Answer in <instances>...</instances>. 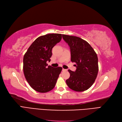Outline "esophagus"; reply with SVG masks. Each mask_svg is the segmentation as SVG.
I'll use <instances>...</instances> for the list:
<instances>
[{"mask_svg": "<svg viewBox=\"0 0 122 122\" xmlns=\"http://www.w3.org/2000/svg\"><path fill=\"white\" fill-rule=\"evenodd\" d=\"M62 71H67V70L65 69H62Z\"/></svg>", "mask_w": 122, "mask_h": 122, "instance_id": "obj_1", "label": "esophagus"}]
</instances>
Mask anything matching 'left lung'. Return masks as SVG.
I'll return each mask as SVG.
<instances>
[{
  "instance_id": "left-lung-1",
  "label": "left lung",
  "mask_w": 122,
  "mask_h": 122,
  "mask_svg": "<svg viewBox=\"0 0 122 122\" xmlns=\"http://www.w3.org/2000/svg\"><path fill=\"white\" fill-rule=\"evenodd\" d=\"M62 36L70 48L71 61L76 64L75 72L68 70L70 76L66 80V83L73 91H86L97 78L99 70L97 55L85 40L75 36Z\"/></svg>"
}]
</instances>
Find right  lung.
Masks as SVG:
<instances>
[{"mask_svg": "<svg viewBox=\"0 0 122 122\" xmlns=\"http://www.w3.org/2000/svg\"><path fill=\"white\" fill-rule=\"evenodd\" d=\"M61 34H50L40 36L28 48L23 57V72L33 89L46 93L54 87L62 68L48 66L53 47L60 42Z\"/></svg>", "mask_w": 122, "mask_h": 122, "instance_id": "1", "label": "right lung"}]
</instances>
